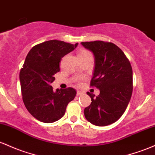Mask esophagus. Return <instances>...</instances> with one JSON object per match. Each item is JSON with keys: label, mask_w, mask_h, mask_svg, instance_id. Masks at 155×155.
<instances>
[{"label": "esophagus", "mask_w": 155, "mask_h": 155, "mask_svg": "<svg viewBox=\"0 0 155 155\" xmlns=\"http://www.w3.org/2000/svg\"><path fill=\"white\" fill-rule=\"evenodd\" d=\"M83 91H77V95H78V96H81V95H83Z\"/></svg>", "instance_id": "34e87169"}]
</instances>
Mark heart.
I'll return each instance as SVG.
<instances>
[{
  "mask_svg": "<svg viewBox=\"0 0 155 155\" xmlns=\"http://www.w3.org/2000/svg\"><path fill=\"white\" fill-rule=\"evenodd\" d=\"M89 53V52L86 51V50H81V51L79 53V54H78V55L81 54H86V53Z\"/></svg>",
  "mask_w": 155,
  "mask_h": 155,
  "instance_id": "obj_1",
  "label": "heart"
}]
</instances>
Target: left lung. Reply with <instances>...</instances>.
I'll return each instance as SVG.
<instances>
[{
	"instance_id": "obj_1",
	"label": "left lung",
	"mask_w": 155,
	"mask_h": 155,
	"mask_svg": "<svg viewBox=\"0 0 155 155\" xmlns=\"http://www.w3.org/2000/svg\"><path fill=\"white\" fill-rule=\"evenodd\" d=\"M81 45L94 55V69L91 86L100 89V94L91 97V105L84 115L91 124L107 126L123 115L133 93V69L129 60L118 46L103 41H86Z\"/></svg>"
}]
</instances>
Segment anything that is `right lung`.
Segmentation results:
<instances>
[{
    "label": "right lung",
    "mask_w": 155,
    "mask_h": 155,
    "mask_svg": "<svg viewBox=\"0 0 155 155\" xmlns=\"http://www.w3.org/2000/svg\"><path fill=\"white\" fill-rule=\"evenodd\" d=\"M58 40H50L31 48L20 72L22 100L28 112L41 122L52 123L64 115L67 106L74 100L72 88L56 89L50 86L60 71L64 55L78 46Z\"/></svg>",
    "instance_id": "right-lung-1"
}]
</instances>
